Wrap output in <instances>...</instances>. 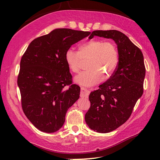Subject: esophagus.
Returning <instances> with one entry per match:
<instances>
[{
  "label": "esophagus",
  "instance_id": "34e87169",
  "mask_svg": "<svg viewBox=\"0 0 160 160\" xmlns=\"http://www.w3.org/2000/svg\"><path fill=\"white\" fill-rule=\"evenodd\" d=\"M89 95V91L85 90L84 88H81L80 97H88Z\"/></svg>",
  "mask_w": 160,
  "mask_h": 160
}]
</instances>
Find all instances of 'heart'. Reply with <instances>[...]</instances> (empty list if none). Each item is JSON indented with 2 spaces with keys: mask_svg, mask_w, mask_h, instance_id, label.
Masks as SVG:
<instances>
[{
  "mask_svg": "<svg viewBox=\"0 0 160 160\" xmlns=\"http://www.w3.org/2000/svg\"><path fill=\"white\" fill-rule=\"evenodd\" d=\"M83 58H88V70L75 78V82L83 86H92L102 80L103 74L107 79L118 63V51L112 41L93 39L79 46V51L68 48L65 53V61L72 72L78 73Z\"/></svg>",
  "mask_w": 160,
  "mask_h": 160,
  "instance_id": "b5f03b06",
  "label": "heart"
}]
</instances>
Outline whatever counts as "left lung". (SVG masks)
Returning a JSON list of instances; mask_svg holds the SVG:
<instances>
[{
	"instance_id": "1",
	"label": "left lung",
	"mask_w": 160,
	"mask_h": 160,
	"mask_svg": "<svg viewBox=\"0 0 160 160\" xmlns=\"http://www.w3.org/2000/svg\"><path fill=\"white\" fill-rule=\"evenodd\" d=\"M94 36L112 39L117 44L118 63L107 82L92 92L90 108L85 119L94 131L107 133L128 120L135 104L143 93L145 67L142 51L126 35L117 30H95Z\"/></svg>"
}]
</instances>
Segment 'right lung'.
<instances>
[{
  "label": "right lung",
  "instance_id": "1",
  "mask_svg": "<svg viewBox=\"0 0 160 160\" xmlns=\"http://www.w3.org/2000/svg\"><path fill=\"white\" fill-rule=\"evenodd\" d=\"M90 32L56 29L34 39L22 56L18 85L22 108L39 131L54 132L63 126L68 109L79 99L65 53Z\"/></svg>",
  "mask_w": 160,
  "mask_h": 160
}]
</instances>
